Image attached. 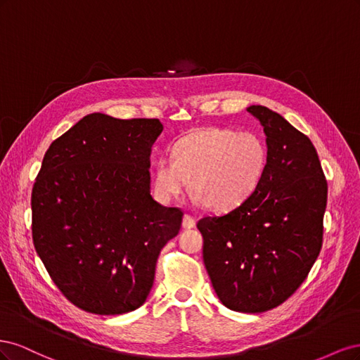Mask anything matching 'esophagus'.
Wrapping results in <instances>:
<instances>
[{"mask_svg":"<svg viewBox=\"0 0 360 360\" xmlns=\"http://www.w3.org/2000/svg\"><path fill=\"white\" fill-rule=\"evenodd\" d=\"M195 224H197V221H195L193 216L184 214V217H183V228H186V230H192V228L195 226Z\"/></svg>","mask_w":360,"mask_h":360,"instance_id":"34e87169","label":"esophagus"}]
</instances>
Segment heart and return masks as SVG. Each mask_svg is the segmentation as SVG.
<instances>
[{"instance_id": "b5f03b06", "label": "heart", "mask_w": 360, "mask_h": 360, "mask_svg": "<svg viewBox=\"0 0 360 360\" xmlns=\"http://www.w3.org/2000/svg\"><path fill=\"white\" fill-rule=\"evenodd\" d=\"M267 168V148L258 135L205 127L181 138L172 158L162 156L153 169L158 198L168 202L192 191L205 209L230 212L248 201Z\"/></svg>"}]
</instances>
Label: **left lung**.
<instances>
[{"mask_svg":"<svg viewBox=\"0 0 360 360\" xmlns=\"http://www.w3.org/2000/svg\"><path fill=\"white\" fill-rule=\"evenodd\" d=\"M248 111L267 136L264 177L242 205L197 226L217 297L233 311L255 314L279 307L307 279L323 245L328 181L307 135L266 106Z\"/></svg>","mask_w":360,"mask_h":360,"instance_id":"left-lung-1","label":"left lung"}]
</instances>
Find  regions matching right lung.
<instances>
[{
  "instance_id": "obj_1",
  "label": "right lung",
  "mask_w": 360,
  "mask_h": 360,
  "mask_svg": "<svg viewBox=\"0 0 360 360\" xmlns=\"http://www.w3.org/2000/svg\"><path fill=\"white\" fill-rule=\"evenodd\" d=\"M158 118L85 115L49 146L31 193L32 243L75 307L99 315L135 311L153 287L160 249L183 212L150 195Z\"/></svg>"
}]
</instances>
